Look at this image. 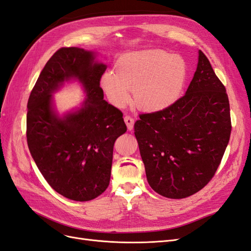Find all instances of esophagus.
Instances as JSON below:
<instances>
[{"label": "esophagus", "instance_id": "34e87169", "mask_svg": "<svg viewBox=\"0 0 251 251\" xmlns=\"http://www.w3.org/2000/svg\"><path fill=\"white\" fill-rule=\"evenodd\" d=\"M124 121H125V123L127 125V129L128 130H132L133 129L134 120L131 117H129V115H126V117L124 118Z\"/></svg>", "mask_w": 251, "mask_h": 251}]
</instances>
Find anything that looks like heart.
Returning a JSON list of instances; mask_svg holds the SVG:
<instances>
[{"instance_id": "heart-1", "label": "heart", "mask_w": 251, "mask_h": 251, "mask_svg": "<svg viewBox=\"0 0 251 251\" xmlns=\"http://www.w3.org/2000/svg\"><path fill=\"white\" fill-rule=\"evenodd\" d=\"M188 78V64L180 56L160 50H137L119 57L115 71H106L100 86L114 106L130 100V90L137 106L157 112L178 100Z\"/></svg>"}]
</instances>
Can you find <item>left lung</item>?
<instances>
[{"label": "left lung", "instance_id": "left-lung-1", "mask_svg": "<svg viewBox=\"0 0 251 251\" xmlns=\"http://www.w3.org/2000/svg\"><path fill=\"white\" fill-rule=\"evenodd\" d=\"M231 133L226 88L199 50L187 92L161 111L134 123L141 158L151 189L168 198L195 194L214 176Z\"/></svg>", "mask_w": 251, "mask_h": 251}]
</instances>
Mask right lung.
<instances>
[{
	"instance_id": "obj_1",
	"label": "right lung",
	"mask_w": 251,
	"mask_h": 251,
	"mask_svg": "<svg viewBox=\"0 0 251 251\" xmlns=\"http://www.w3.org/2000/svg\"><path fill=\"white\" fill-rule=\"evenodd\" d=\"M105 71L94 52L61 48L41 71L27 102L30 155L50 187L76 201H91L108 188L113 145L127 130L123 113L104 100ZM72 79L82 83L86 98L80 108L60 117L51 95Z\"/></svg>"
}]
</instances>
